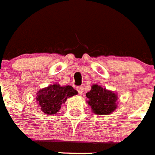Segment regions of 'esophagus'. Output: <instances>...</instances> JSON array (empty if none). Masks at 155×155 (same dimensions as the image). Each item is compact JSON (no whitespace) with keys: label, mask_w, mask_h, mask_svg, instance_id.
<instances>
[{"label":"esophagus","mask_w":155,"mask_h":155,"mask_svg":"<svg viewBox=\"0 0 155 155\" xmlns=\"http://www.w3.org/2000/svg\"><path fill=\"white\" fill-rule=\"evenodd\" d=\"M76 89H77L78 93H79L80 94H83V92H84V87L78 86L77 88H76Z\"/></svg>","instance_id":"obj_1"}]
</instances>
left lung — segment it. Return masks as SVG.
I'll list each match as a JSON object with an SVG mask.
<instances>
[{"instance_id":"left-lung-1","label":"left lung","mask_w":155,"mask_h":155,"mask_svg":"<svg viewBox=\"0 0 155 155\" xmlns=\"http://www.w3.org/2000/svg\"><path fill=\"white\" fill-rule=\"evenodd\" d=\"M89 98V106H91L93 112L95 114L107 115L116 109V101L117 96L112 91L107 90L98 84H94L91 90L86 94Z\"/></svg>"}]
</instances>
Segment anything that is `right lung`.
<instances>
[{
  "label": "right lung",
  "mask_w": 155,
  "mask_h": 155,
  "mask_svg": "<svg viewBox=\"0 0 155 155\" xmlns=\"http://www.w3.org/2000/svg\"><path fill=\"white\" fill-rule=\"evenodd\" d=\"M77 94V91L70 85L60 86L59 84H52L38 92L37 101L43 113L52 115L61 109L66 98Z\"/></svg>",
  "instance_id": "1"
}]
</instances>
